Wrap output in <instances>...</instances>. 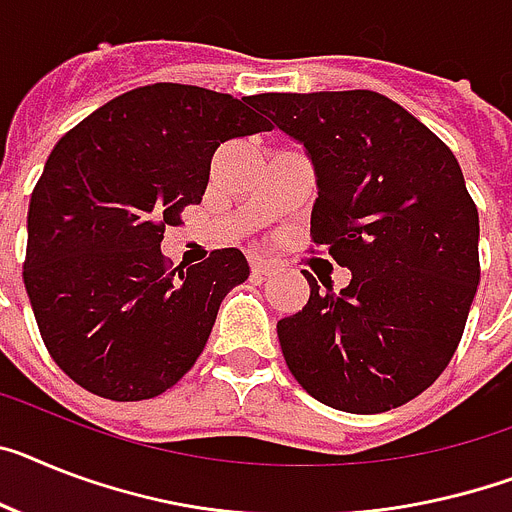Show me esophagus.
<instances>
[{
	"instance_id": "obj_1",
	"label": "esophagus",
	"mask_w": 512,
	"mask_h": 512,
	"mask_svg": "<svg viewBox=\"0 0 512 512\" xmlns=\"http://www.w3.org/2000/svg\"><path fill=\"white\" fill-rule=\"evenodd\" d=\"M278 270V265L273 263V260H268V257H252V273L260 278L265 276H273Z\"/></svg>"
}]
</instances>
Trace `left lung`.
Segmentation results:
<instances>
[{"label":"left lung","instance_id":"1","mask_svg":"<svg viewBox=\"0 0 512 512\" xmlns=\"http://www.w3.org/2000/svg\"><path fill=\"white\" fill-rule=\"evenodd\" d=\"M317 174L312 242L351 283L309 273V302L278 320L291 375L325 406L380 414L453 359L479 286V213L453 150L375 90L263 93Z\"/></svg>","mask_w":512,"mask_h":512}]
</instances>
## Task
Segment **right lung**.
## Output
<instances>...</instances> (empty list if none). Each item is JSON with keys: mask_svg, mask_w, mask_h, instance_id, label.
I'll list each match as a JSON object with an SVG mask.
<instances>
[{"mask_svg": "<svg viewBox=\"0 0 512 512\" xmlns=\"http://www.w3.org/2000/svg\"><path fill=\"white\" fill-rule=\"evenodd\" d=\"M255 98L143 85L51 150L30 195L23 281L51 359L80 388L156 398L203 354L223 296L247 281V257L216 249L171 270L161 239L203 200L218 145L270 130Z\"/></svg>", "mask_w": 512, "mask_h": 512, "instance_id": "obj_1", "label": "right lung"}]
</instances>
